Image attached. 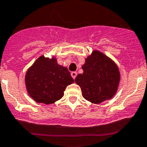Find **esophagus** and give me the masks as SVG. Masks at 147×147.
Returning a JSON list of instances; mask_svg holds the SVG:
<instances>
[{
  "label": "esophagus",
  "instance_id": "34e87169",
  "mask_svg": "<svg viewBox=\"0 0 147 147\" xmlns=\"http://www.w3.org/2000/svg\"><path fill=\"white\" fill-rule=\"evenodd\" d=\"M71 75H72V78L75 79V78H76V76H77V72H71Z\"/></svg>",
  "mask_w": 147,
  "mask_h": 147
}]
</instances>
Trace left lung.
<instances>
[{
  "label": "left lung",
  "mask_w": 147,
  "mask_h": 147,
  "mask_svg": "<svg viewBox=\"0 0 147 147\" xmlns=\"http://www.w3.org/2000/svg\"><path fill=\"white\" fill-rule=\"evenodd\" d=\"M83 74L75 78L86 100L100 104L109 100L118 90L120 72L113 61L99 51H93L82 66Z\"/></svg>",
  "instance_id": "1"
}]
</instances>
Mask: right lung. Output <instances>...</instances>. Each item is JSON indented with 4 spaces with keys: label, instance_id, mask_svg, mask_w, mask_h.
I'll use <instances>...</instances> for the list:
<instances>
[{
    "label": "right lung",
    "instance_id": "add662e5",
    "mask_svg": "<svg viewBox=\"0 0 147 147\" xmlns=\"http://www.w3.org/2000/svg\"><path fill=\"white\" fill-rule=\"evenodd\" d=\"M29 96L38 103L51 104L63 96V92L74 80L66 67L57 60L40 56L27 70L25 77Z\"/></svg>",
    "mask_w": 147,
    "mask_h": 147
}]
</instances>
